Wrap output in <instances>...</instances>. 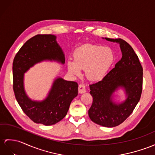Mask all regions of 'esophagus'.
Returning a JSON list of instances; mask_svg holds the SVG:
<instances>
[{"mask_svg": "<svg viewBox=\"0 0 155 155\" xmlns=\"http://www.w3.org/2000/svg\"><path fill=\"white\" fill-rule=\"evenodd\" d=\"M78 91L80 93H84L86 92L85 85L84 84H80L78 86Z\"/></svg>", "mask_w": 155, "mask_h": 155, "instance_id": "34e87169", "label": "esophagus"}]
</instances>
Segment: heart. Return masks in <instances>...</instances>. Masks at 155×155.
I'll list each match as a JSON object with an SVG mask.
<instances>
[{
    "label": "heart",
    "instance_id": "b5f03b06",
    "mask_svg": "<svg viewBox=\"0 0 155 155\" xmlns=\"http://www.w3.org/2000/svg\"><path fill=\"white\" fill-rule=\"evenodd\" d=\"M74 61L68 60V71L75 75H80L85 69L87 78L91 81L102 80L114 61V52L110 48L99 45L85 44L75 49Z\"/></svg>",
    "mask_w": 155,
    "mask_h": 155
}]
</instances>
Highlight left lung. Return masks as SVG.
I'll return each mask as SVG.
<instances>
[{
    "instance_id": "left-lung-1",
    "label": "left lung",
    "mask_w": 155,
    "mask_h": 155,
    "mask_svg": "<svg viewBox=\"0 0 155 155\" xmlns=\"http://www.w3.org/2000/svg\"><path fill=\"white\" fill-rule=\"evenodd\" d=\"M105 39L120 44L122 57L103 80L89 85L93 103L88 114L93 122L112 127L125 121L140 100L143 68L133 48L126 41ZM118 87L125 89L127 99L123 103L116 104L112 101V94Z\"/></svg>"
}]
</instances>
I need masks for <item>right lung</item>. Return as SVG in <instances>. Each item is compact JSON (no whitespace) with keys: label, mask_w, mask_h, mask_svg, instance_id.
<instances>
[{"label":"right lung","mask_w":155,"mask_h":155,"mask_svg":"<svg viewBox=\"0 0 155 155\" xmlns=\"http://www.w3.org/2000/svg\"><path fill=\"white\" fill-rule=\"evenodd\" d=\"M53 35H37L26 41L13 61V90L22 110L37 124L51 126L60 122L67 114L71 101L78 95L76 82L56 79L47 97L34 101L26 95L24 75L29 68L45 60L65 62L64 54Z\"/></svg>","instance_id":"obj_1"}]
</instances>
